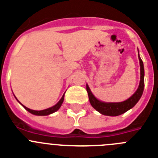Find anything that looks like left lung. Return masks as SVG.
Instances as JSON below:
<instances>
[{
  "instance_id": "left-lung-1",
  "label": "left lung",
  "mask_w": 158,
  "mask_h": 158,
  "mask_svg": "<svg viewBox=\"0 0 158 158\" xmlns=\"http://www.w3.org/2000/svg\"><path fill=\"white\" fill-rule=\"evenodd\" d=\"M139 59L141 71V80L139 89H137V91L135 92L133 96H131L129 99L125 101L120 102V103H104V102L100 101L93 96L88 85H86V90H87L88 95H89V102L96 111L104 115L117 116V115H122L127 111L132 108L138 103V101L142 96L143 90H144V66H143V62L139 55Z\"/></svg>"
}]
</instances>
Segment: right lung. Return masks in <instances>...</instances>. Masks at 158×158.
<instances>
[{
  "label": "right lung",
  "mask_w": 158,
  "mask_h": 158,
  "mask_svg": "<svg viewBox=\"0 0 158 158\" xmlns=\"http://www.w3.org/2000/svg\"><path fill=\"white\" fill-rule=\"evenodd\" d=\"M63 100H64V95L62 96V99H61V100L58 102V104H55V105L53 106V107H50V108H47V109H45V110H42V111H34V110L29 109V108H27V107L23 106L22 104H21L23 105V107H24L25 109L27 110V111H29L30 113H31V114H33V115H50V114H51V113H54V112H55L56 111H58V110L60 108V107L62 106Z\"/></svg>",
  "instance_id": "1"
}]
</instances>
